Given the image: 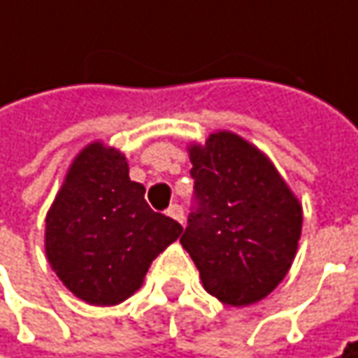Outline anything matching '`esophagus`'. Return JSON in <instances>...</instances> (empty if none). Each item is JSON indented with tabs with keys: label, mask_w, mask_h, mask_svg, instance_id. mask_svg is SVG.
I'll use <instances>...</instances> for the list:
<instances>
[{
	"label": "esophagus",
	"mask_w": 358,
	"mask_h": 358,
	"mask_svg": "<svg viewBox=\"0 0 358 358\" xmlns=\"http://www.w3.org/2000/svg\"><path fill=\"white\" fill-rule=\"evenodd\" d=\"M166 215H169V217H172V219H174V221H178L180 224H184V211H182V207H180V205H171V207H169V209H166Z\"/></svg>",
	"instance_id": "34e87169"
}]
</instances>
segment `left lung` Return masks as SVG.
<instances>
[{
  "mask_svg": "<svg viewBox=\"0 0 358 358\" xmlns=\"http://www.w3.org/2000/svg\"><path fill=\"white\" fill-rule=\"evenodd\" d=\"M197 211L180 244L203 289L229 306L256 304L285 279L302 232V203L262 149L229 129L187 145Z\"/></svg>",
  "mask_w": 358,
  "mask_h": 358,
  "instance_id": "1",
  "label": "left lung"
}]
</instances>
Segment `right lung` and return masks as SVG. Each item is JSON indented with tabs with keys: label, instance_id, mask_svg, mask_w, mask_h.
I'll return each instance as SVG.
<instances>
[{
	"label": "right lung",
	"instance_id": "obj_1",
	"mask_svg": "<svg viewBox=\"0 0 358 358\" xmlns=\"http://www.w3.org/2000/svg\"><path fill=\"white\" fill-rule=\"evenodd\" d=\"M182 234L155 213L145 187L129 180L126 155L102 141L69 164L46 213L44 250L59 281L92 306H114L143 285L147 269Z\"/></svg>",
	"mask_w": 358,
	"mask_h": 358
}]
</instances>
